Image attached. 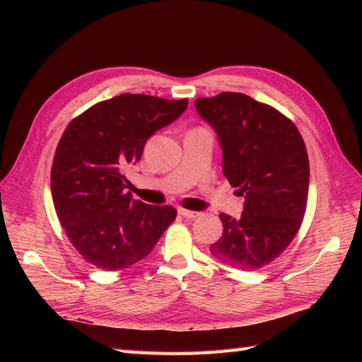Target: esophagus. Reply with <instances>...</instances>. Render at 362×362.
<instances>
[{"label":"esophagus","mask_w":362,"mask_h":362,"mask_svg":"<svg viewBox=\"0 0 362 362\" xmlns=\"http://www.w3.org/2000/svg\"><path fill=\"white\" fill-rule=\"evenodd\" d=\"M178 213L182 216V217H185V218H196L198 217L201 213H198V211H190V210H185V208H178Z\"/></svg>","instance_id":"esophagus-1"}]
</instances>
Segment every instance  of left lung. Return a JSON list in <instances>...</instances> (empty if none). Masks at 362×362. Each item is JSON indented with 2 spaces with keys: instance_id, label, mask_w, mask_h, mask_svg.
<instances>
[{
  "instance_id": "8db88e82",
  "label": "left lung",
  "mask_w": 362,
  "mask_h": 362,
  "mask_svg": "<svg viewBox=\"0 0 362 362\" xmlns=\"http://www.w3.org/2000/svg\"><path fill=\"white\" fill-rule=\"evenodd\" d=\"M223 152V175L245 196L240 218L218 214L222 237L211 255L238 270H257L288 247L306 210L310 161L300 133L276 108L245 93L198 98Z\"/></svg>"
}]
</instances>
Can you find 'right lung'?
<instances>
[{"label":"right lung","instance_id":"obj_1","mask_svg":"<svg viewBox=\"0 0 362 362\" xmlns=\"http://www.w3.org/2000/svg\"><path fill=\"white\" fill-rule=\"evenodd\" d=\"M187 104L122 93L87 108L64 129L51 169L52 201L71 243L93 266L120 270L136 264L177 217L170 205L133 199L124 170Z\"/></svg>","mask_w":362,"mask_h":362}]
</instances>
